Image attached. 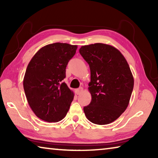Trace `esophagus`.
I'll use <instances>...</instances> for the list:
<instances>
[{
	"label": "esophagus",
	"mask_w": 158,
	"mask_h": 158,
	"mask_svg": "<svg viewBox=\"0 0 158 158\" xmlns=\"http://www.w3.org/2000/svg\"><path fill=\"white\" fill-rule=\"evenodd\" d=\"M83 90H84V89H83L82 87H80L79 89H77V90H76V93H77V95L81 94V93L83 92Z\"/></svg>",
	"instance_id": "obj_1"
}]
</instances>
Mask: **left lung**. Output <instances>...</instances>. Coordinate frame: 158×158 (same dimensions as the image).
I'll use <instances>...</instances> for the list:
<instances>
[{
  "label": "left lung",
  "mask_w": 158,
  "mask_h": 158,
  "mask_svg": "<svg viewBox=\"0 0 158 158\" xmlns=\"http://www.w3.org/2000/svg\"><path fill=\"white\" fill-rule=\"evenodd\" d=\"M79 53L89 63L91 102L84 107L89 121L109 124L123 113L129 105L134 78L126 59L111 45L95 43L82 46Z\"/></svg>",
  "instance_id": "left-lung-1"
}]
</instances>
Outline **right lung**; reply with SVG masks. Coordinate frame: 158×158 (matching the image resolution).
<instances>
[{
    "instance_id": "right-lung-1",
    "label": "right lung",
    "mask_w": 158,
    "mask_h": 158,
    "mask_svg": "<svg viewBox=\"0 0 158 158\" xmlns=\"http://www.w3.org/2000/svg\"><path fill=\"white\" fill-rule=\"evenodd\" d=\"M77 45L56 42L46 45L29 62L23 78V89L31 108L37 117L49 123L64 118L74 93L63 80Z\"/></svg>"
}]
</instances>
